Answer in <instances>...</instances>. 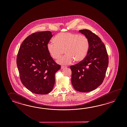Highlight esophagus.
<instances>
[{"label": "esophagus", "mask_w": 127, "mask_h": 127, "mask_svg": "<svg viewBox=\"0 0 127 127\" xmlns=\"http://www.w3.org/2000/svg\"><path fill=\"white\" fill-rule=\"evenodd\" d=\"M67 67L66 66H61V69H64V68H65V67Z\"/></svg>", "instance_id": "esophagus-1"}]
</instances>
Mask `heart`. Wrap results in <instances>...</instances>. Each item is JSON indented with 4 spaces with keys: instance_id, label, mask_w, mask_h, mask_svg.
Returning a JSON list of instances; mask_svg holds the SVG:
<instances>
[{
    "instance_id": "heart-1",
    "label": "heart",
    "mask_w": 127,
    "mask_h": 127,
    "mask_svg": "<svg viewBox=\"0 0 127 127\" xmlns=\"http://www.w3.org/2000/svg\"><path fill=\"white\" fill-rule=\"evenodd\" d=\"M89 47L88 38L84 35L71 32H61L57 34L54 41L47 43V48L53 59H59L64 53L66 54L57 61L60 64H70L75 60L81 62L86 56Z\"/></svg>"
}]
</instances>
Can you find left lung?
I'll return each mask as SVG.
<instances>
[{
	"mask_svg": "<svg viewBox=\"0 0 127 127\" xmlns=\"http://www.w3.org/2000/svg\"><path fill=\"white\" fill-rule=\"evenodd\" d=\"M89 42V50L83 61L70 66L71 83L76 90L89 92L102 84L108 64L105 46L97 35L88 30H79Z\"/></svg>",
	"mask_w": 127,
	"mask_h": 127,
	"instance_id": "left-lung-1",
	"label": "left lung"
}]
</instances>
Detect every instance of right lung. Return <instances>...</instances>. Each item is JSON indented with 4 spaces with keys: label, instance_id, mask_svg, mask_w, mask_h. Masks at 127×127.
Masks as SVG:
<instances>
[{
    "label": "right lung",
    "instance_id": "add662e5",
    "mask_svg": "<svg viewBox=\"0 0 127 127\" xmlns=\"http://www.w3.org/2000/svg\"><path fill=\"white\" fill-rule=\"evenodd\" d=\"M53 35L49 31L35 32L26 38L20 46L17 64L23 84L38 95L51 92L55 84V74L61 68L47 48Z\"/></svg>",
    "mask_w": 127,
    "mask_h": 127
}]
</instances>
